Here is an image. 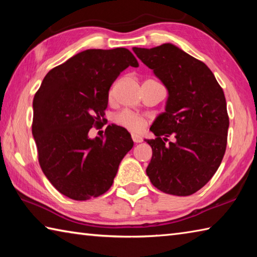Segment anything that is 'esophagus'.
<instances>
[{
  "label": "esophagus",
  "mask_w": 257,
  "mask_h": 257,
  "mask_svg": "<svg viewBox=\"0 0 257 257\" xmlns=\"http://www.w3.org/2000/svg\"><path fill=\"white\" fill-rule=\"evenodd\" d=\"M132 138H133L134 143H136V144L143 142V138L141 136H138V135H136V134H132Z\"/></svg>",
  "instance_id": "esophagus-1"
}]
</instances>
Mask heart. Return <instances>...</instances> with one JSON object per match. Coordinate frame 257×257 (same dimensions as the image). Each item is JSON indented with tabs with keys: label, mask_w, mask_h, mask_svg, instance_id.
<instances>
[{
	"label": "heart",
	"mask_w": 257,
	"mask_h": 257,
	"mask_svg": "<svg viewBox=\"0 0 257 257\" xmlns=\"http://www.w3.org/2000/svg\"><path fill=\"white\" fill-rule=\"evenodd\" d=\"M108 96H110V98L113 97V89L110 90ZM113 121L119 127H122L132 133H142L147 125V122H149L145 116L130 110H122L118 112L113 116Z\"/></svg>",
	"instance_id": "1"
}]
</instances>
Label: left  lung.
Masks as SVG:
<instances>
[{"instance_id": "obj_1", "label": "left lung", "mask_w": 257, "mask_h": 257, "mask_svg": "<svg viewBox=\"0 0 257 257\" xmlns=\"http://www.w3.org/2000/svg\"><path fill=\"white\" fill-rule=\"evenodd\" d=\"M133 51L169 92L165 112L151 127L156 138L146 141L153 151L146 173L163 193L189 196L214 176L227 149L223 89L205 63L175 45Z\"/></svg>"}]
</instances>
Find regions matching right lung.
<instances>
[{
	"label": "right lung",
	"mask_w": 257,
	"mask_h": 257,
	"mask_svg": "<svg viewBox=\"0 0 257 257\" xmlns=\"http://www.w3.org/2000/svg\"><path fill=\"white\" fill-rule=\"evenodd\" d=\"M128 67L138 62L123 47L86 50L47 72L35 94L32 130L38 162L64 196L86 201L106 193L133 149L130 134L115 124L107 125L104 136H88L104 121L110 87Z\"/></svg>",
	"instance_id": "obj_1"
}]
</instances>
